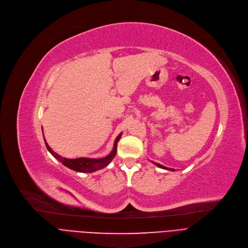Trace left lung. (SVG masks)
<instances>
[{"label":"left lung","instance_id":"1","mask_svg":"<svg viewBox=\"0 0 248 248\" xmlns=\"http://www.w3.org/2000/svg\"><path fill=\"white\" fill-rule=\"evenodd\" d=\"M155 164L156 167H158V168H160V169H163V170H172V169H168L167 167H163V166H161V164H159V163H156V162H153Z\"/></svg>","mask_w":248,"mask_h":248}]
</instances>
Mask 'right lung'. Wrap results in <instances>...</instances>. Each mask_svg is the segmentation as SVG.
Instances as JSON below:
<instances>
[{
  "instance_id": "add662e5",
  "label": "right lung",
  "mask_w": 248,
  "mask_h": 248,
  "mask_svg": "<svg viewBox=\"0 0 248 248\" xmlns=\"http://www.w3.org/2000/svg\"><path fill=\"white\" fill-rule=\"evenodd\" d=\"M120 137H121V134L116 138L113 150L111 151L110 155H107L106 157H103V158H86V157H79V158H75V159L65 158V157H62L61 155H58L57 153L54 152L49 147V145L47 144L45 139H44V141H45V145H46L47 149H48V151L51 153V155L55 158L60 160L63 164V166L67 167L70 170H76V171H79V172H93V171H96L98 170H101V169H104L105 167H107L108 164L112 161V159L116 155L117 143H118V141H119Z\"/></svg>"
}]
</instances>
